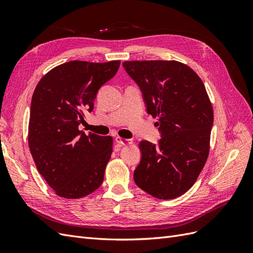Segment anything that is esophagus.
<instances>
[{
    "label": "esophagus",
    "instance_id": "esophagus-1",
    "mask_svg": "<svg viewBox=\"0 0 253 253\" xmlns=\"http://www.w3.org/2000/svg\"><path fill=\"white\" fill-rule=\"evenodd\" d=\"M117 143L121 144V145H127V144H132L133 143V139H126V138H122V137L117 136L116 138H115Z\"/></svg>",
    "mask_w": 253,
    "mask_h": 253
}]
</instances>
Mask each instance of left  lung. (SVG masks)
Listing matches in <instances>:
<instances>
[{
	"instance_id": "8db88e82",
	"label": "left lung",
	"mask_w": 253,
	"mask_h": 253,
	"mask_svg": "<svg viewBox=\"0 0 253 253\" xmlns=\"http://www.w3.org/2000/svg\"><path fill=\"white\" fill-rule=\"evenodd\" d=\"M139 86L147 113L158 118V144L142 140L134 180L159 200L176 198L194 185L207 162L213 109L204 82L178 61H126Z\"/></svg>"
}]
</instances>
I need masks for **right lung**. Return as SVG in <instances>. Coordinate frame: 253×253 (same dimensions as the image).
I'll use <instances>...</instances> for the list:
<instances>
[{
  "label": "right lung",
  "instance_id": "1",
  "mask_svg": "<svg viewBox=\"0 0 253 253\" xmlns=\"http://www.w3.org/2000/svg\"><path fill=\"white\" fill-rule=\"evenodd\" d=\"M120 61H70L37 84L30 104L28 145L38 171L56 194L81 198L101 186L113 152L111 136L86 135L79 126Z\"/></svg>",
  "mask_w": 253,
  "mask_h": 253
}]
</instances>
